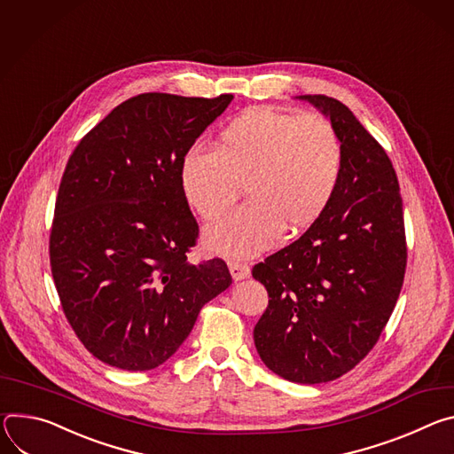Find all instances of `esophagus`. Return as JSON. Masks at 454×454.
Listing matches in <instances>:
<instances>
[{
    "mask_svg": "<svg viewBox=\"0 0 454 454\" xmlns=\"http://www.w3.org/2000/svg\"><path fill=\"white\" fill-rule=\"evenodd\" d=\"M229 270L234 281H241L247 279L250 276V267L247 263H239V262H229Z\"/></svg>",
    "mask_w": 454,
    "mask_h": 454,
    "instance_id": "34e87169",
    "label": "esophagus"
}]
</instances>
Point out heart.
Wrapping results in <instances>:
<instances>
[{
    "label": "heart",
    "mask_w": 454,
    "mask_h": 454,
    "mask_svg": "<svg viewBox=\"0 0 454 454\" xmlns=\"http://www.w3.org/2000/svg\"><path fill=\"white\" fill-rule=\"evenodd\" d=\"M344 171V145L319 115L253 106L231 119L215 149L191 147L180 160V189L206 222L227 215L245 180L247 204L206 231L213 253L247 256L283 232L297 234L330 207Z\"/></svg>",
    "instance_id": "obj_1"
}]
</instances>
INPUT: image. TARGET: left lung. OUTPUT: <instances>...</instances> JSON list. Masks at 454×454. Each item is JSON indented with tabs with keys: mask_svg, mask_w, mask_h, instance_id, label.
<instances>
[{
	"mask_svg": "<svg viewBox=\"0 0 454 454\" xmlns=\"http://www.w3.org/2000/svg\"><path fill=\"white\" fill-rule=\"evenodd\" d=\"M309 100L340 135L337 194L309 231L254 265L269 307L254 326L262 361L299 384L339 379L375 346L406 272L400 187L382 145L340 100Z\"/></svg>",
	"mask_w": 454,
	"mask_h": 454,
	"instance_id": "1",
	"label": "left lung"
}]
</instances>
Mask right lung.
Instances as JSON below:
<instances>
[{"instance_id":"1","label":"right lung","mask_w":454,"mask_h":454,"mask_svg":"<svg viewBox=\"0 0 454 454\" xmlns=\"http://www.w3.org/2000/svg\"><path fill=\"white\" fill-rule=\"evenodd\" d=\"M231 100L140 93L72 153L50 265L68 323L98 361L128 372L164 364L232 283L225 262L187 260L198 223L178 178L185 151Z\"/></svg>"}]
</instances>
